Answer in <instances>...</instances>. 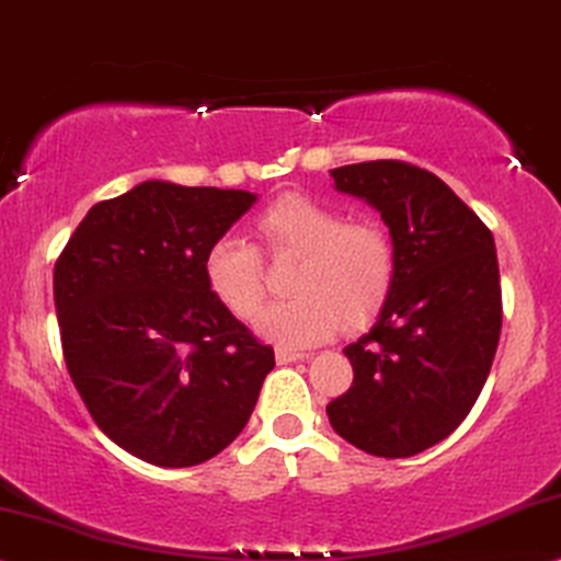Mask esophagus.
<instances>
[{
    "label": "esophagus",
    "mask_w": 561,
    "mask_h": 561,
    "mask_svg": "<svg viewBox=\"0 0 561 561\" xmlns=\"http://www.w3.org/2000/svg\"><path fill=\"white\" fill-rule=\"evenodd\" d=\"M275 358H278V364H294V362H304L307 354H301V351H294V348H283V345H278V348H275Z\"/></svg>",
    "instance_id": "esophagus-1"
}]
</instances>
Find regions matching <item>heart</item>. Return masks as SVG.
<instances>
[{
	"label": "heart",
	"mask_w": 561,
	"mask_h": 561,
	"mask_svg": "<svg viewBox=\"0 0 561 561\" xmlns=\"http://www.w3.org/2000/svg\"><path fill=\"white\" fill-rule=\"evenodd\" d=\"M254 233L275 260H299L288 291L270 304L254 330L283 348L328 341L337 328H362L379 312L396 280V247L375 220H351L335 207L286 195L254 218ZM205 280L231 314L252 317L265 299V273L247 239L218 237L207 247Z\"/></svg>",
	"instance_id": "obj_1"
}]
</instances>
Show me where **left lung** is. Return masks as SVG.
<instances>
[{
	"mask_svg": "<svg viewBox=\"0 0 561 561\" xmlns=\"http://www.w3.org/2000/svg\"><path fill=\"white\" fill-rule=\"evenodd\" d=\"M335 190L382 216L396 280L377 322L343 354L354 385L330 400V424L377 458H411L468 416L502 330L494 237L432 171L366 161L330 171Z\"/></svg>",
	"mask_w": 561,
	"mask_h": 561,
	"instance_id": "8db88e82",
	"label": "left lung"
}]
</instances>
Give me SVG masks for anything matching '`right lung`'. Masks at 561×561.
<instances>
[{
    "mask_svg": "<svg viewBox=\"0 0 561 561\" xmlns=\"http://www.w3.org/2000/svg\"><path fill=\"white\" fill-rule=\"evenodd\" d=\"M254 192L140 182L93 205L54 267L65 362L90 416L161 468L216 458L275 366L205 280L207 247Z\"/></svg>",
    "mask_w": 561,
    "mask_h": 561,
    "instance_id": "right-lung-1",
    "label": "right lung"
}]
</instances>
